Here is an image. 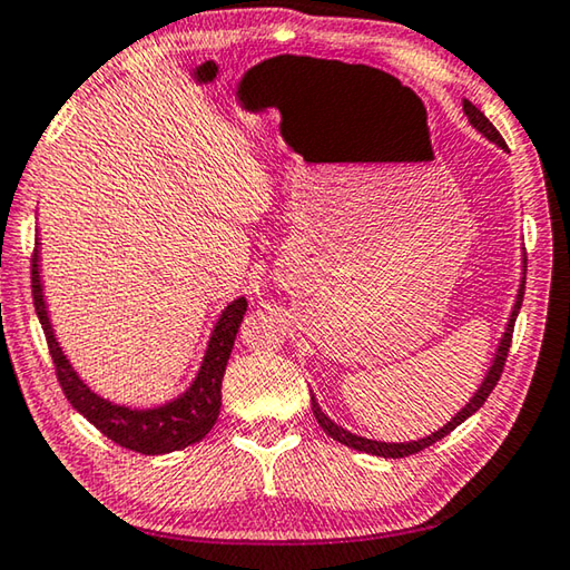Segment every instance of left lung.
<instances>
[{
	"mask_svg": "<svg viewBox=\"0 0 570 570\" xmlns=\"http://www.w3.org/2000/svg\"><path fill=\"white\" fill-rule=\"evenodd\" d=\"M463 112H465V117H468V122H471V125L478 129V132H481L485 139H491V142H495L501 149H505V142H503L501 132H498V129L491 125V119H488V117L481 112V109H478L473 102H468V99H463ZM523 267H525V257H523ZM523 291H525V273H523V277H521V285H518V295H515L511 317H508V325H505V331H503V335H501V343H498V347H495V357H493L491 367H488L483 383L478 385V391L473 393L471 401H468V403L461 407V411H458V413L451 417V421H448V423L441 428V431L425 435V438H421V441H407V443L373 441V438L355 435V433H351V431H345L343 425H337L335 421H331V417H327V415L323 413L321 403L315 401V395H313V391H311L313 415H315L317 425H321L323 431L333 438V441L343 443V445H347V448H353V451L371 453V455H381V458H405V455L421 453L423 448L438 443V441H441V438H445L448 433L455 431V428L461 425L463 421H468V417H471V415L478 411V407H481V405L485 403V397L491 395V391L498 385V381H501V373H503V365H505V357H508V347H511L515 317H518V311H521V305H523Z\"/></svg>",
	"mask_w": 570,
	"mask_h": 570,
	"instance_id": "left-lung-1",
	"label": "left lung"
}]
</instances>
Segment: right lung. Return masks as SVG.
<instances>
[{
    "mask_svg": "<svg viewBox=\"0 0 570 570\" xmlns=\"http://www.w3.org/2000/svg\"><path fill=\"white\" fill-rule=\"evenodd\" d=\"M39 237L37 249L32 257V297L37 307V317L42 323V331L47 337L49 353L57 367L59 385L72 403L79 415H85L99 433H105L109 441L117 445L129 448L135 453L145 455H165L173 451H183V448L193 445L213 431V425L219 415V405H223V377L225 367L233 353L237 327L243 323V315L247 311L245 297L229 303L223 313H219L217 323L209 333V341L205 347L203 363H199L197 373L183 393L173 401L159 403L153 407H129L107 401L99 393L89 387L79 373L67 361V355L59 345L52 321H49V311L45 303V283H42V267H39Z\"/></svg>",
    "mask_w": 570,
    "mask_h": 570,
    "instance_id": "obj_1",
    "label": "right lung"
}]
</instances>
